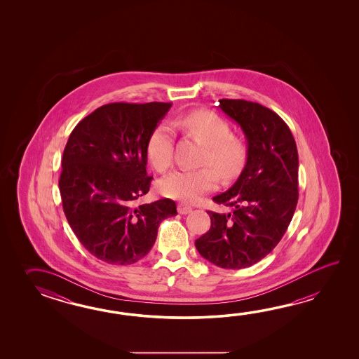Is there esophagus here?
Returning <instances> with one entry per match:
<instances>
[{
	"instance_id": "obj_1",
	"label": "esophagus",
	"mask_w": 359,
	"mask_h": 359,
	"mask_svg": "<svg viewBox=\"0 0 359 359\" xmlns=\"http://www.w3.org/2000/svg\"><path fill=\"white\" fill-rule=\"evenodd\" d=\"M177 209H178V213L180 214H189L192 210V208L190 205H186L183 203H180L178 206H177Z\"/></svg>"
}]
</instances>
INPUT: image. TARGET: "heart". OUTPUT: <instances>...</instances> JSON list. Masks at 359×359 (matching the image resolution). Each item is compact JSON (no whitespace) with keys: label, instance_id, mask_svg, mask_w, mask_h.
<instances>
[{"label":"heart","instance_id":"heart-1","mask_svg":"<svg viewBox=\"0 0 359 359\" xmlns=\"http://www.w3.org/2000/svg\"><path fill=\"white\" fill-rule=\"evenodd\" d=\"M172 126L205 146L201 164L212 165L224 180L233 178L243 167L245 147L231 136L229 123L210 110H196L175 119ZM147 156L158 172H165L173 163L175 135L167 123L154 128L147 140ZM218 176L212 168L176 170L159 183L161 194L184 203H194L205 192L214 190Z\"/></svg>","mask_w":359,"mask_h":359}]
</instances>
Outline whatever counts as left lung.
I'll use <instances>...</instances> for the list:
<instances>
[{"label":"left lung","instance_id":"obj_1","mask_svg":"<svg viewBox=\"0 0 359 359\" xmlns=\"http://www.w3.org/2000/svg\"><path fill=\"white\" fill-rule=\"evenodd\" d=\"M219 109L244 130L246 163L233 186L214 196L233 212H208L212 226L195 241L203 258L241 269L275 249L298 204V149L290 128L271 109L245 100H219Z\"/></svg>","mask_w":359,"mask_h":359}]
</instances>
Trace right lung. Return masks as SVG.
Returning <instances> with one entry per match:
<instances>
[{"instance_id": "right-lung-1", "label": "right lung", "mask_w": 359, "mask_h": 359, "mask_svg": "<svg viewBox=\"0 0 359 359\" xmlns=\"http://www.w3.org/2000/svg\"><path fill=\"white\" fill-rule=\"evenodd\" d=\"M169 102L102 105L78 123L61 161L62 209L81 244L97 259L127 266L151 250L161 222L177 214L161 198L137 205L150 190L147 140Z\"/></svg>"}]
</instances>
